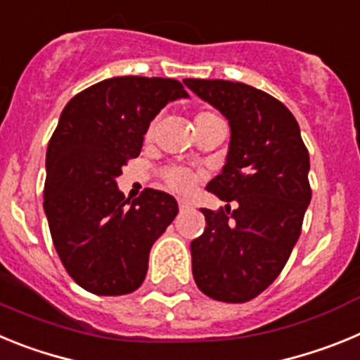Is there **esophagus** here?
I'll return each mask as SVG.
<instances>
[{"instance_id":"1","label":"esophagus","mask_w":360,"mask_h":360,"mask_svg":"<svg viewBox=\"0 0 360 360\" xmlns=\"http://www.w3.org/2000/svg\"><path fill=\"white\" fill-rule=\"evenodd\" d=\"M178 207H180V211H189V209H193V202H189L186 198H180L178 200Z\"/></svg>"}]
</instances>
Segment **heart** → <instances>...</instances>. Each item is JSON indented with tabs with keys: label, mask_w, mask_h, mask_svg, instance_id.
<instances>
[{
	"label": "heart",
	"mask_w": 360,
	"mask_h": 360,
	"mask_svg": "<svg viewBox=\"0 0 360 360\" xmlns=\"http://www.w3.org/2000/svg\"><path fill=\"white\" fill-rule=\"evenodd\" d=\"M218 117L211 111H202L198 115L195 117V126L203 122H211V120H216ZM153 129H155V124H151L148 129V136L151 135ZM165 182L169 184V187H173L174 191H187L193 187L195 184V174L191 173V171L184 169V167H173V169L165 171Z\"/></svg>",
	"instance_id": "heart-1"
}]
</instances>
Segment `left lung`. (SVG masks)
Here are the masks:
<instances>
[{
  "instance_id": "1",
  "label": "left lung",
  "mask_w": 360,
  "mask_h": 360,
  "mask_svg": "<svg viewBox=\"0 0 360 360\" xmlns=\"http://www.w3.org/2000/svg\"><path fill=\"white\" fill-rule=\"evenodd\" d=\"M229 120L227 162L207 191L225 211L202 209L205 231L191 241L193 276L216 301L245 303L274 281L301 234L311 198L310 158L287 106L243 82L184 79Z\"/></svg>"
}]
</instances>
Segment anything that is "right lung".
Wrapping results in <instances>:
<instances>
[{"label":"right lung","mask_w":360,"mask_h":360,"mask_svg":"<svg viewBox=\"0 0 360 360\" xmlns=\"http://www.w3.org/2000/svg\"><path fill=\"white\" fill-rule=\"evenodd\" d=\"M187 97L174 79L126 75L86 88L63 110L46 149L43 207L53 247L84 290L122 295L144 281L149 250L178 203L155 189L129 202L117 178L162 108Z\"/></svg>","instance_id":"add662e5"}]
</instances>
